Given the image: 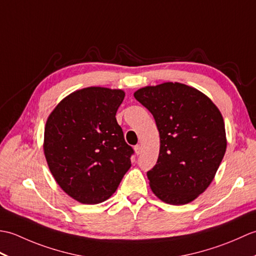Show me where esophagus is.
I'll list each match as a JSON object with an SVG mask.
<instances>
[{
  "label": "esophagus",
  "mask_w": 256,
  "mask_h": 256,
  "mask_svg": "<svg viewBox=\"0 0 256 256\" xmlns=\"http://www.w3.org/2000/svg\"><path fill=\"white\" fill-rule=\"evenodd\" d=\"M134 150H135V154L140 155V152H142V148H140V145H136V146H135V148H134Z\"/></svg>",
  "instance_id": "obj_1"
}]
</instances>
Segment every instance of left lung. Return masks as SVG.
<instances>
[{"label": "left lung", "instance_id": "obj_1", "mask_svg": "<svg viewBox=\"0 0 256 256\" xmlns=\"http://www.w3.org/2000/svg\"><path fill=\"white\" fill-rule=\"evenodd\" d=\"M134 96L160 132L158 160L148 172L152 192L170 204L192 202L214 180L226 153L221 112L202 92L179 82L144 86Z\"/></svg>", "mask_w": 256, "mask_h": 256}]
</instances>
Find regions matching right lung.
<instances>
[{"mask_svg":"<svg viewBox=\"0 0 256 256\" xmlns=\"http://www.w3.org/2000/svg\"><path fill=\"white\" fill-rule=\"evenodd\" d=\"M121 89L88 86L72 92L48 116L44 154L64 192L84 204H100L116 192L131 167V146L116 114Z\"/></svg>","mask_w":256,"mask_h":256,"instance_id":"add662e5","label":"right lung"}]
</instances>
